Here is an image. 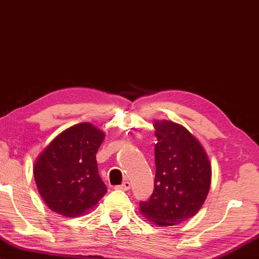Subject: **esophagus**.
Here are the masks:
<instances>
[{
	"label": "esophagus",
	"instance_id": "obj_1",
	"mask_svg": "<svg viewBox=\"0 0 259 259\" xmlns=\"http://www.w3.org/2000/svg\"><path fill=\"white\" fill-rule=\"evenodd\" d=\"M130 188H131L130 182H124L122 185H117V187H116V189H119V190H123V191H128L130 190Z\"/></svg>",
	"mask_w": 259,
	"mask_h": 259
}]
</instances>
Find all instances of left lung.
I'll list each match as a JSON object with an SVG mask.
<instances>
[{
    "instance_id": "left-lung-1",
    "label": "left lung",
    "mask_w": 259,
    "mask_h": 259,
    "mask_svg": "<svg viewBox=\"0 0 259 259\" xmlns=\"http://www.w3.org/2000/svg\"><path fill=\"white\" fill-rule=\"evenodd\" d=\"M155 188L140 203L143 216L159 227L185 222L201 210L211 185V163L205 149L183 125L155 119Z\"/></svg>"
}]
</instances>
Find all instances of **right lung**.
<instances>
[{
  "label": "right lung",
  "instance_id": "add662e5",
  "mask_svg": "<svg viewBox=\"0 0 259 259\" xmlns=\"http://www.w3.org/2000/svg\"><path fill=\"white\" fill-rule=\"evenodd\" d=\"M105 134L92 123H78L58 134L34 163L38 194L61 216H82L107 194L96 154Z\"/></svg>",
  "mask_w": 259,
  "mask_h": 259
}]
</instances>
